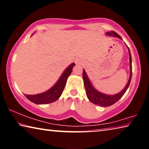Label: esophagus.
<instances>
[{"label": "esophagus", "instance_id": "34e87169", "mask_svg": "<svg viewBox=\"0 0 149 149\" xmlns=\"http://www.w3.org/2000/svg\"><path fill=\"white\" fill-rule=\"evenodd\" d=\"M75 63H76V64H78V63H79V61H78V60H76V61H75Z\"/></svg>", "mask_w": 149, "mask_h": 149}]
</instances>
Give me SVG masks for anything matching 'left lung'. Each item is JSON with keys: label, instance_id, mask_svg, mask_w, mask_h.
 I'll return each mask as SVG.
<instances>
[{"label": "left lung", "instance_id": "8db88e82", "mask_svg": "<svg viewBox=\"0 0 149 149\" xmlns=\"http://www.w3.org/2000/svg\"><path fill=\"white\" fill-rule=\"evenodd\" d=\"M107 34L108 36H114L116 37L120 38L121 39L122 37H121L119 35L116 33L115 31H112L111 32H107ZM126 45V44H125ZM127 46V45H126ZM127 47L128 51H129V55H130V79L128 80V82L127 85H125L122 91L117 93L116 95H108L106 94H103V93H100L99 91L95 89V88L93 86L91 83L90 80L88 77L87 75L85 72V70H84V72H83V78H84V86L85 88V91H86V95L91 102L93 104L96 105H99L100 107H109L112 104H114V103L118 101L121 98H122V96L124 95V93L127 91L128 87L130 84L131 79H132V56H131V52L129 49V47Z\"/></svg>", "mask_w": 149, "mask_h": 149}]
</instances>
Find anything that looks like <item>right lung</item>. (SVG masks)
Returning <instances> with one entry per match:
<instances>
[{
  "label": "right lung",
  "mask_w": 149,
  "mask_h": 149,
  "mask_svg": "<svg viewBox=\"0 0 149 149\" xmlns=\"http://www.w3.org/2000/svg\"><path fill=\"white\" fill-rule=\"evenodd\" d=\"M74 65L75 63H72V64H70L64 70L63 74L60 76V79L58 80V81L55 84L54 86L47 91L33 95L26 94H24V95L30 101L37 104H49V103L56 101L61 96L65 86L68 77L71 74L72 68H74Z\"/></svg>",
  "instance_id": "add662e5"
}]
</instances>
